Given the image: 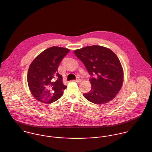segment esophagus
Masks as SVG:
<instances>
[{"label": "esophagus", "instance_id": "obj_1", "mask_svg": "<svg viewBox=\"0 0 152 152\" xmlns=\"http://www.w3.org/2000/svg\"><path fill=\"white\" fill-rule=\"evenodd\" d=\"M74 81L77 82V83H80L81 81V80L80 78H78V79L75 80H74Z\"/></svg>", "mask_w": 152, "mask_h": 152}]
</instances>
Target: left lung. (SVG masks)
Returning a JSON list of instances; mask_svg holds the SVG:
<instances>
[{
    "mask_svg": "<svg viewBox=\"0 0 152 152\" xmlns=\"http://www.w3.org/2000/svg\"><path fill=\"white\" fill-rule=\"evenodd\" d=\"M74 53L92 76L90 79L91 89L84 97L96 104L112 100L123 83V69L117 55L111 50L99 45L76 50Z\"/></svg>",
    "mask_w": 152,
    "mask_h": 152,
    "instance_id": "1",
    "label": "left lung"
}]
</instances>
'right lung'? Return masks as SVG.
Wrapping results in <instances>:
<instances>
[{"label":"right lung","mask_w":152,"mask_h":152,"mask_svg":"<svg viewBox=\"0 0 152 152\" xmlns=\"http://www.w3.org/2000/svg\"><path fill=\"white\" fill-rule=\"evenodd\" d=\"M66 48L52 47L38 55L31 64L28 84L32 96L38 101L51 104L61 98L66 88L58 68L63 58L69 52Z\"/></svg>","instance_id":"add662e5"}]
</instances>
